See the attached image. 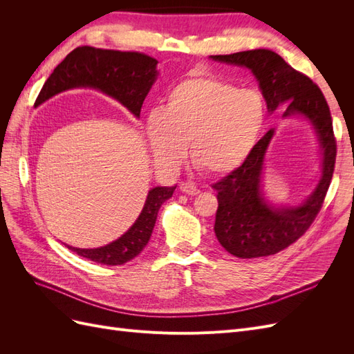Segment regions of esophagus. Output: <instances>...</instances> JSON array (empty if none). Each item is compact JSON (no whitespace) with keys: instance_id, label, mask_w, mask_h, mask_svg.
I'll return each instance as SVG.
<instances>
[{"instance_id":"34e87169","label":"esophagus","mask_w":354,"mask_h":354,"mask_svg":"<svg viewBox=\"0 0 354 354\" xmlns=\"http://www.w3.org/2000/svg\"><path fill=\"white\" fill-rule=\"evenodd\" d=\"M180 190L183 192V194H186V195H192V196L198 195L199 192H201L196 186H194L192 183H181V185H180Z\"/></svg>"}]
</instances>
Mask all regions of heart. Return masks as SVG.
I'll list each match as a JSON object with an SVG mask.
<instances>
[{"instance_id":"heart-1","label":"heart","mask_w":354,"mask_h":354,"mask_svg":"<svg viewBox=\"0 0 354 354\" xmlns=\"http://www.w3.org/2000/svg\"><path fill=\"white\" fill-rule=\"evenodd\" d=\"M264 115L259 93L212 75H194L169 90L162 111L149 115L146 136L159 162L177 165L189 143L192 162L224 176L248 158Z\"/></svg>"}]
</instances>
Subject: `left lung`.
I'll list each match as a JSON object with an SVG mask.
<instances>
[{"label": "left lung", "instance_id": "obj_1", "mask_svg": "<svg viewBox=\"0 0 354 354\" xmlns=\"http://www.w3.org/2000/svg\"><path fill=\"white\" fill-rule=\"evenodd\" d=\"M211 59L248 68L260 84L269 112L288 104L285 118L297 113L306 116L313 124L322 147V177L299 207L276 208L263 198V160L274 134L273 128L257 142L241 167L212 185L218 199L214 230L223 248L239 259L273 255L301 238L324 205L337 158L329 106L324 93L307 75L289 66L272 50L239 51Z\"/></svg>", "mask_w": 354, "mask_h": 354}]
</instances>
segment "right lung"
I'll return each instance as SVG.
<instances>
[{
    "label": "right lung",
    "mask_w": 354,
    "mask_h": 354,
    "mask_svg": "<svg viewBox=\"0 0 354 354\" xmlns=\"http://www.w3.org/2000/svg\"><path fill=\"white\" fill-rule=\"evenodd\" d=\"M158 60L138 51L103 50L82 46L72 50L42 85L35 106L53 95L77 87H91L111 95L134 116H140L142 104L158 77ZM173 187H153L149 190L145 207L133 226L120 239L94 250L68 248L94 263L120 266L133 260L147 245L158 211L173 196Z\"/></svg>",
    "instance_id": "obj_1"
}]
</instances>
